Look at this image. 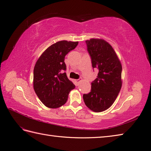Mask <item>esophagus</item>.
Listing matches in <instances>:
<instances>
[{
  "label": "esophagus",
  "mask_w": 151,
  "mask_h": 151,
  "mask_svg": "<svg viewBox=\"0 0 151 151\" xmlns=\"http://www.w3.org/2000/svg\"><path fill=\"white\" fill-rule=\"evenodd\" d=\"M80 81V79L75 80V82H76V85H78Z\"/></svg>",
  "instance_id": "obj_1"
}]
</instances>
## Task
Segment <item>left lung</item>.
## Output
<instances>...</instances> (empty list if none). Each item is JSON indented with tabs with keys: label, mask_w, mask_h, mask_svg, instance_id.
<instances>
[{
	"label": "left lung",
	"mask_w": 151,
	"mask_h": 151,
	"mask_svg": "<svg viewBox=\"0 0 151 151\" xmlns=\"http://www.w3.org/2000/svg\"><path fill=\"white\" fill-rule=\"evenodd\" d=\"M87 50L92 67L99 71L91 83V91L84 94L85 105L95 112H100L111 106L120 91L122 65L113 47L102 39L86 40Z\"/></svg>",
	"instance_id": "8db88e82"
}]
</instances>
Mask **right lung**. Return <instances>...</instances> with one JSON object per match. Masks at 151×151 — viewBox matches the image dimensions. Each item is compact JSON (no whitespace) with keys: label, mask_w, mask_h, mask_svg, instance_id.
<instances>
[{"label":"right lung","mask_w":151,"mask_h":151,"mask_svg":"<svg viewBox=\"0 0 151 151\" xmlns=\"http://www.w3.org/2000/svg\"><path fill=\"white\" fill-rule=\"evenodd\" d=\"M78 44V41H58L47 47L36 61L34 68V90L48 108L56 109L64 105L70 91L75 88L65 72V58Z\"/></svg>","instance_id":"1"}]
</instances>
